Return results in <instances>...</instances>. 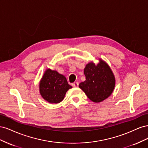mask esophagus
<instances>
[{"label":"esophagus","instance_id":"obj_1","mask_svg":"<svg viewBox=\"0 0 148 148\" xmlns=\"http://www.w3.org/2000/svg\"><path fill=\"white\" fill-rule=\"evenodd\" d=\"M72 86L73 87H78V82H74L73 84H72Z\"/></svg>","mask_w":148,"mask_h":148}]
</instances>
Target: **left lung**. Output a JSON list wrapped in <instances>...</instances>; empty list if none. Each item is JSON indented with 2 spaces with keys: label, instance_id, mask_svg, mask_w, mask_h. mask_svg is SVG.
Wrapping results in <instances>:
<instances>
[{
  "label": "left lung",
  "instance_id": "1",
  "mask_svg": "<svg viewBox=\"0 0 148 148\" xmlns=\"http://www.w3.org/2000/svg\"><path fill=\"white\" fill-rule=\"evenodd\" d=\"M86 80L80 83L79 88L94 102H102L112 93L115 79L110 66L104 61L99 59V63L95 65L90 62L84 69Z\"/></svg>",
  "mask_w": 148,
  "mask_h": 148
}]
</instances>
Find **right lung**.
<instances>
[{"label":"right lung","mask_w":148,"mask_h":148,"mask_svg":"<svg viewBox=\"0 0 148 148\" xmlns=\"http://www.w3.org/2000/svg\"><path fill=\"white\" fill-rule=\"evenodd\" d=\"M71 88L65 76L49 69L45 71L39 83L41 96L51 104L60 102L64 99L66 91Z\"/></svg>","instance_id":"obj_1"}]
</instances>
